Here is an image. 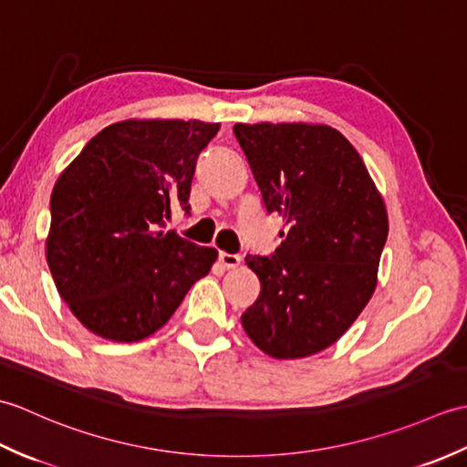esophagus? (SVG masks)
I'll return each mask as SVG.
<instances>
[{"label": "esophagus", "mask_w": 467, "mask_h": 467, "mask_svg": "<svg viewBox=\"0 0 467 467\" xmlns=\"http://www.w3.org/2000/svg\"><path fill=\"white\" fill-rule=\"evenodd\" d=\"M218 261L223 263L224 269H236L241 265V254H231V253H221L218 254Z\"/></svg>", "instance_id": "34e87169"}]
</instances>
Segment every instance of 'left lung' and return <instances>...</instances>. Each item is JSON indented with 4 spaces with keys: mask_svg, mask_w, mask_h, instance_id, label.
Listing matches in <instances>:
<instances>
[{
    "mask_svg": "<svg viewBox=\"0 0 467 467\" xmlns=\"http://www.w3.org/2000/svg\"><path fill=\"white\" fill-rule=\"evenodd\" d=\"M269 214L285 231L271 256L246 254L261 295L241 317L275 359L333 345L369 303L387 241L385 202L347 138L325 124H234Z\"/></svg>",
    "mask_w": 467,
    "mask_h": 467,
    "instance_id": "1",
    "label": "left lung"
}]
</instances>
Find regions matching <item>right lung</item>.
Wrapping results in <instances>:
<instances>
[{
	"label": "right lung",
	"mask_w": 467,
	"mask_h": 467,
	"mask_svg": "<svg viewBox=\"0 0 467 467\" xmlns=\"http://www.w3.org/2000/svg\"><path fill=\"white\" fill-rule=\"evenodd\" d=\"M221 124L124 120L98 132L52 191L46 259L88 331L134 343L171 319L216 249L162 231L188 196L198 154Z\"/></svg>",
	"instance_id": "right-lung-1"
}]
</instances>
